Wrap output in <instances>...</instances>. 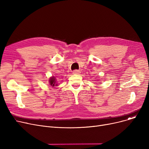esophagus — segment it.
<instances>
[{
  "label": "esophagus",
  "instance_id": "esophagus-1",
  "mask_svg": "<svg viewBox=\"0 0 149 149\" xmlns=\"http://www.w3.org/2000/svg\"><path fill=\"white\" fill-rule=\"evenodd\" d=\"M80 73V70H74L73 71L74 74H79Z\"/></svg>",
  "mask_w": 149,
  "mask_h": 149
}]
</instances>
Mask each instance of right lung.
Returning <instances> with one entry per match:
<instances>
[{
	"mask_svg": "<svg viewBox=\"0 0 149 149\" xmlns=\"http://www.w3.org/2000/svg\"><path fill=\"white\" fill-rule=\"evenodd\" d=\"M56 82V79H55V77H51L49 80V83H50V85L51 86H57V84Z\"/></svg>",
	"mask_w": 149,
	"mask_h": 149,
	"instance_id": "obj_1",
	"label": "right lung"
}]
</instances>
